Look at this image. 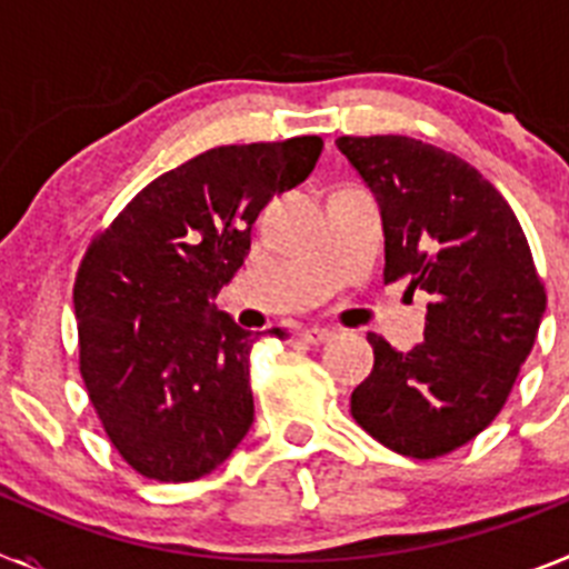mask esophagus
<instances>
[{
    "instance_id": "1",
    "label": "esophagus",
    "mask_w": 569,
    "mask_h": 569,
    "mask_svg": "<svg viewBox=\"0 0 569 569\" xmlns=\"http://www.w3.org/2000/svg\"><path fill=\"white\" fill-rule=\"evenodd\" d=\"M333 330H328V328H305L299 333V339L305 341V345H313V347H319V345H328L330 339H333Z\"/></svg>"
}]
</instances>
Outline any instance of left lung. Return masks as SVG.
<instances>
[{
	"instance_id": "1",
	"label": "left lung",
	"mask_w": 569,
	"mask_h": 569,
	"mask_svg": "<svg viewBox=\"0 0 569 569\" xmlns=\"http://www.w3.org/2000/svg\"><path fill=\"white\" fill-rule=\"evenodd\" d=\"M385 224V281L427 293L425 341L376 365L350 396L367 433L410 459L479 436L505 407L539 333L547 296L505 196L476 168L410 136H341Z\"/></svg>"
}]
</instances>
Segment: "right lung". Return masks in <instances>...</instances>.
Wrapping results in <instances>:
<instances>
[{"label": "right lung", "instance_id": "1", "mask_svg": "<svg viewBox=\"0 0 569 569\" xmlns=\"http://www.w3.org/2000/svg\"><path fill=\"white\" fill-rule=\"evenodd\" d=\"M319 153V136L199 153L139 190L90 244L73 288L79 365L104 433L136 472L193 481L248 436L259 333L213 299L244 264L259 210L305 182Z\"/></svg>", "mask_w": 569, "mask_h": 569}]
</instances>
